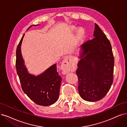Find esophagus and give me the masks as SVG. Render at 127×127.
Returning <instances> with one entry per match:
<instances>
[{"label":"esophagus","mask_w":127,"mask_h":127,"mask_svg":"<svg viewBox=\"0 0 127 127\" xmlns=\"http://www.w3.org/2000/svg\"><path fill=\"white\" fill-rule=\"evenodd\" d=\"M74 61L71 58L66 56L61 65V69L64 74H67L74 68Z\"/></svg>","instance_id":"esophagus-1"}]
</instances>
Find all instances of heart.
Here are the masks:
<instances>
[{"label":"heart","mask_w":127,"mask_h":127,"mask_svg":"<svg viewBox=\"0 0 127 127\" xmlns=\"http://www.w3.org/2000/svg\"><path fill=\"white\" fill-rule=\"evenodd\" d=\"M71 29L72 31H75L76 28L74 26H72L71 27ZM84 30L83 29H82V28H81V29H78V31H77V34H78V36H79V37H81L83 36V34H84Z\"/></svg>","instance_id":"obj_1"}]
</instances>
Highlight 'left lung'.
Wrapping results in <instances>:
<instances>
[{
  "mask_svg": "<svg viewBox=\"0 0 127 127\" xmlns=\"http://www.w3.org/2000/svg\"><path fill=\"white\" fill-rule=\"evenodd\" d=\"M94 38L81 46L76 74L78 93L84 100L96 101L104 98L114 79V58L111 45L96 23Z\"/></svg>",
  "mask_w": 127,
  "mask_h": 127,
  "instance_id": "obj_1",
  "label": "left lung"
}]
</instances>
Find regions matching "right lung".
<instances>
[{"instance_id":"right-lung-1","label":"right lung","mask_w":127,"mask_h":127,"mask_svg":"<svg viewBox=\"0 0 127 127\" xmlns=\"http://www.w3.org/2000/svg\"><path fill=\"white\" fill-rule=\"evenodd\" d=\"M24 35L25 34L17 48L16 61L17 73L22 89L30 99L37 105L43 106L51 105L57 101L59 97L62 80L57 72L56 64L39 75L35 76L28 73L21 52V45Z\"/></svg>"}]
</instances>
